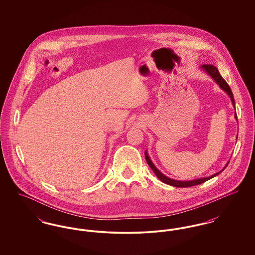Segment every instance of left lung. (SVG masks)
<instances>
[{
    "mask_svg": "<svg viewBox=\"0 0 255 255\" xmlns=\"http://www.w3.org/2000/svg\"><path fill=\"white\" fill-rule=\"evenodd\" d=\"M201 69H202L204 72H206V73L218 84L219 87H220L223 91H225V92L227 93V95H228L231 99V102H232L233 107L235 108L234 97H233V94H232V92H231V88H230V86L228 85V83L226 82V80L221 76V74L219 73L217 68L214 67V66H212V65H203V66H201ZM234 118L237 120L236 112H235V114H234ZM236 138H237V137H236ZM144 154H145L146 161H147L148 165L151 167V169L154 171V173L156 174V176L158 177V179H159L161 182H164V183H166V184L172 185V186H175V187H189V186H194V185H197V184H201V183H203V182H206V181H208V180H210V179L216 177V176L219 175L223 170L225 169V168L228 166V164H229V162H228V163L226 164V166H225L223 169L221 170V171H219L217 173H215V174H213V175H211V176H209V177L195 179V180H191V181H179V180L171 179L169 177L165 176L164 174H162V173L155 166V164L152 162L151 158H149L148 153H147V150H146Z\"/></svg>",
    "mask_w": 255,
    "mask_h": 255,
    "instance_id": "obj_1",
    "label": "left lung"
}]
</instances>
